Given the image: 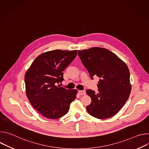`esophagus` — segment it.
I'll list each match as a JSON object with an SVG mask.
<instances>
[{"instance_id":"1","label":"esophagus","mask_w":149,"mask_h":149,"mask_svg":"<svg viewBox=\"0 0 149 149\" xmlns=\"http://www.w3.org/2000/svg\"><path fill=\"white\" fill-rule=\"evenodd\" d=\"M78 92H79V94L81 95H86V91H85L84 90H79Z\"/></svg>"}]
</instances>
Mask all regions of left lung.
Masks as SVG:
<instances>
[{"instance_id": "1", "label": "left lung", "mask_w": 149, "mask_h": 149, "mask_svg": "<svg viewBox=\"0 0 149 149\" xmlns=\"http://www.w3.org/2000/svg\"><path fill=\"white\" fill-rule=\"evenodd\" d=\"M82 64L92 79H100L98 92L87 90L91 102L87 106L88 113L105 119L116 115L128 100L131 92L130 72L125 63L110 51L99 47L78 51Z\"/></svg>"}]
</instances>
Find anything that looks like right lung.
<instances>
[{
	"mask_svg": "<svg viewBox=\"0 0 149 149\" xmlns=\"http://www.w3.org/2000/svg\"><path fill=\"white\" fill-rule=\"evenodd\" d=\"M77 54V50L60 49L43 53L27 71L25 76L27 97L44 117L49 119L62 117L68 112L70 104L76 98V90H67L59 84L64 80L63 71Z\"/></svg>",
	"mask_w": 149,
	"mask_h": 149,
	"instance_id": "right-lung-1",
	"label": "right lung"
}]
</instances>
